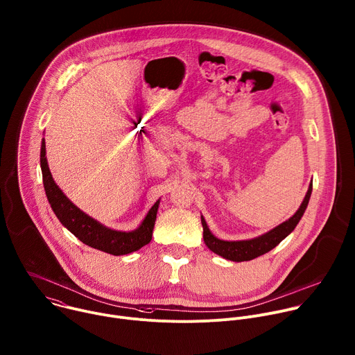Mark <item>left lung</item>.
Wrapping results in <instances>:
<instances>
[{"instance_id":"8db88e82","label":"left lung","mask_w":355,"mask_h":355,"mask_svg":"<svg viewBox=\"0 0 355 355\" xmlns=\"http://www.w3.org/2000/svg\"><path fill=\"white\" fill-rule=\"evenodd\" d=\"M311 192H312V182L309 185V189H308L300 209L295 211V214L293 217H290L287 221L282 223L280 225H277L272 231H269V232H266V234L261 235V237L254 239V240H247V241H223V240H218L210 232L205 218L202 217L203 241H205V244L207 245V248L210 251H213L214 254H217V255H220V257H223L228 261L245 262V261L255 259V258L272 251L295 228V225L301 220V217H302V214H304V211L308 206Z\"/></svg>"}]
</instances>
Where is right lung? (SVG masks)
Segmentation results:
<instances>
[{"label":"right lung","mask_w":355,"mask_h":355,"mask_svg":"<svg viewBox=\"0 0 355 355\" xmlns=\"http://www.w3.org/2000/svg\"><path fill=\"white\" fill-rule=\"evenodd\" d=\"M40 166L43 173V184L47 199L54 210L55 216L65 225L78 240L83 244L107 252L110 255H127L134 251L141 250L144 245L149 244L152 240V232L156 221V214L159 209V200L152 206L148 216L135 231L123 232L107 228L85 214L80 209H78L57 187L54 182L47 159H46V142H42L40 150Z\"/></svg>","instance_id":"1"}]
</instances>
